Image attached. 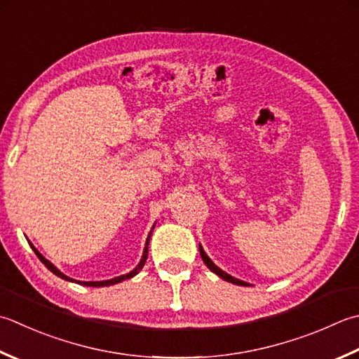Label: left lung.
<instances>
[{"mask_svg":"<svg viewBox=\"0 0 359 359\" xmlns=\"http://www.w3.org/2000/svg\"><path fill=\"white\" fill-rule=\"evenodd\" d=\"M199 252H201V257H202V259H203V263L207 264V268L212 271V272H215L217 277H221L222 280H226V282H229V283H233V285H240V286H250L248 282H243V280H238V278H235V277H231V276H229L227 272H224L222 269H219L217 268V266L212 262V259L208 258V255L205 254V252H203V249H202V245L199 244Z\"/></svg>","mask_w":359,"mask_h":359,"instance_id":"1","label":"left lung"}]
</instances>
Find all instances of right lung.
Returning a JSON list of instances; mask_svg holds the SVG:
<instances>
[{"label": "right lung", "mask_w": 359, "mask_h": 359, "mask_svg": "<svg viewBox=\"0 0 359 359\" xmlns=\"http://www.w3.org/2000/svg\"><path fill=\"white\" fill-rule=\"evenodd\" d=\"M156 227V226H154ZM154 227H152V230H154ZM152 230L149 231V235H147V238H146V245H144V250H143V257H142V259H140V263L137 264V268L133 269V271H130L129 273H124V276H119V277H115V278H110V280H102V282H81V280H73V278H69V277H67L65 273H62L57 268H55V266L51 263V262H48V259L40 254V252L34 248V245L31 244V248H32V250L35 252V255L39 257V259L41 263H43L46 268L51 271L53 273H55V276L57 277H60V278H63V280H67V282H74V283H79V285H82V286H95V287H101V286H110V285H116V283H121V282H124V280H128V278H132L133 276H137V273L143 269V266H144V263H146V258H147V245H149V240H151V235H152Z\"/></svg>", "instance_id": "obj_1"}]
</instances>
